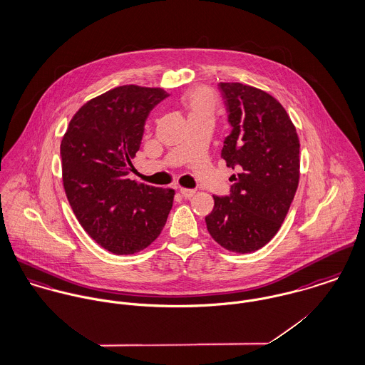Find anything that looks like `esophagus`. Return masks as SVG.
<instances>
[{
	"label": "esophagus",
	"mask_w": 365,
	"mask_h": 365,
	"mask_svg": "<svg viewBox=\"0 0 365 365\" xmlns=\"http://www.w3.org/2000/svg\"><path fill=\"white\" fill-rule=\"evenodd\" d=\"M180 195L185 197V199H190L196 195V190L195 189H185V187H180Z\"/></svg>",
	"instance_id": "obj_1"
}]
</instances>
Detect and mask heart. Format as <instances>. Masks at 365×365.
Listing matches in <instances>:
<instances>
[{
  "instance_id": "1",
  "label": "heart",
  "mask_w": 365,
  "mask_h": 365,
  "mask_svg": "<svg viewBox=\"0 0 365 365\" xmlns=\"http://www.w3.org/2000/svg\"><path fill=\"white\" fill-rule=\"evenodd\" d=\"M180 105L187 113L189 119H195V118L212 119L218 108V101L215 93L210 88L197 86L182 96Z\"/></svg>"
}]
</instances>
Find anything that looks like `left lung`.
<instances>
[{
    "instance_id": "left-lung-1",
    "label": "left lung",
    "mask_w": 365,
    "mask_h": 365,
    "mask_svg": "<svg viewBox=\"0 0 365 365\" xmlns=\"http://www.w3.org/2000/svg\"><path fill=\"white\" fill-rule=\"evenodd\" d=\"M231 134L221 158L238 173L231 195L214 197L205 217L212 240L230 252L250 253L277 234L299 182V138L283 105L241 82L218 83Z\"/></svg>"
}]
</instances>
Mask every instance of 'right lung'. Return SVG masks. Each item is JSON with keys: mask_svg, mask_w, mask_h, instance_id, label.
Segmentation results:
<instances>
[{"mask_svg": "<svg viewBox=\"0 0 365 365\" xmlns=\"http://www.w3.org/2000/svg\"><path fill=\"white\" fill-rule=\"evenodd\" d=\"M168 93L123 85L88 101L61 140L63 186L85 232L106 250L133 255L154 242L175 190L130 180L145 120Z\"/></svg>", "mask_w": 365, "mask_h": 365, "instance_id": "obj_1", "label": "right lung"}]
</instances>
